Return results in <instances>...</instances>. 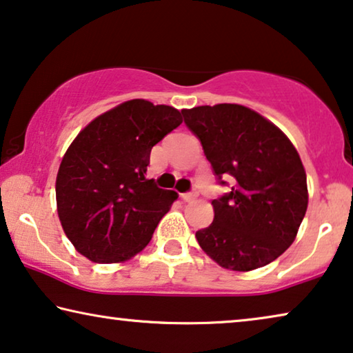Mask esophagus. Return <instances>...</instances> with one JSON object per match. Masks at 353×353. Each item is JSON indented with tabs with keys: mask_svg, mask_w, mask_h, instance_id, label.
<instances>
[{
	"mask_svg": "<svg viewBox=\"0 0 353 353\" xmlns=\"http://www.w3.org/2000/svg\"><path fill=\"white\" fill-rule=\"evenodd\" d=\"M198 196L196 192H187V193H182V200L183 201H193L195 198Z\"/></svg>",
	"mask_w": 353,
	"mask_h": 353,
	"instance_id": "1",
	"label": "esophagus"
}]
</instances>
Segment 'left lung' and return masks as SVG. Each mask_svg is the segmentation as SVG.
<instances>
[{
  "label": "left lung",
  "instance_id": "left-lung-1",
  "mask_svg": "<svg viewBox=\"0 0 353 353\" xmlns=\"http://www.w3.org/2000/svg\"><path fill=\"white\" fill-rule=\"evenodd\" d=\"M182 115L217 182L230 185L212 200L214 221L195 233L198 245L224 269L270 264L292 245L307 211L299 153L274 123L238 103L201 105Z\"/></svg>",
  "mask_w": 353,
  "mask_h": 353
}]
</instances>
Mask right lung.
Returning <instances> with one entry per match:
<instances>
[{"instance_id": "1", "label": "right lung", "mask_w": 353, "mask_h": 353, "mask_svg": "<svg viewBox=\"0 0 353 353\" xmlns=\"http://www.w3.org/2000/svg\"><path fill=\"white\" fill-rule=\"evenodd\" d=\"M181 123L174 107L134 99L92 120L68 147L57 172V212L89 261H128L152 240L177 193L145 179L150 152Z\"/></svg>"}]
</instances>
